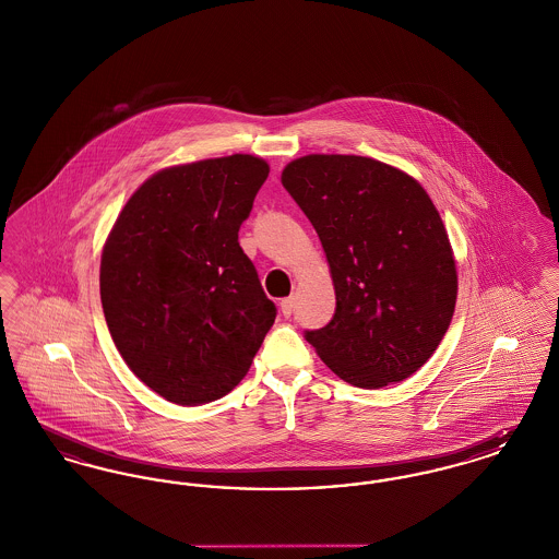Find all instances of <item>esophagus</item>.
<instances>
[{"label": "esophagus", "mask_w": 559, "mask_h": 559, "mask_svg": "<svg viewBox=\"0 0 559 559\" xmlns=\"http://www.w3.org/2000/svg\"><path fill=\"white\" fill-rule=\"evenodd\" d=\"M293 304H295V299H293V297H285V299L281 301V314H283L285 319H289V317H292Z\"/></svg>", "instance_id": "34e87169"}]
</instances>
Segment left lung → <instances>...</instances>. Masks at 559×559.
Wrapping results in <instances>:
<instances>
[{"label":"left lung","instance_id":"obj_1","mask_svg":"<svg viewBox=\"0 0 559 559\" xmlns=\"http://www.w3.org/2000/svg\"><path fill=\"white\" fill-rule=\"evenodd\" d=\"M281 180L312 222L335 287L331 322L306 331L320 360L365 390L419 371L449 331L459 287L426 188L356 155H306Z\"/></svg>","mask_w":559,"mask_h":559}]
</instances>
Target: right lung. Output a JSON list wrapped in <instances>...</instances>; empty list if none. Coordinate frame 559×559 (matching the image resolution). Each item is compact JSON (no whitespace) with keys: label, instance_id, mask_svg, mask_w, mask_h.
I'll return each instance as SVG.
<instances>
[{"label":"right lung","instance_id":"right-lung-1","mask_svg":"<svg viewBox=\"0 0 559 559\" xmlns=\"http://www.w3.org/2000/svg\"><path fill=\"white\" fill-rule=\"evenodd\" d=\"M270 165L230 155L165 167L115 219L100 260L110 337L133 374L174 404L226 396L276 319L240 224Z\"/></svg>","mask_w":559,"mask_h":559}]
</instances>
